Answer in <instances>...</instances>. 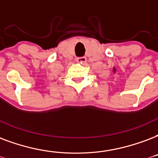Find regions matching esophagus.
I'll use <instances>...</instances> for the list:
<instances>
[{"label":"esophagus","mask_w":158,"mask_h":158,"mask_svg":"<svg viewBox=\"0 0 158 158\" xmlns=\"http://www.w3.org/2000/svg\"><path fill=\"white\" fill-rule=\"evenodd\" d=\"M77 62L78 63H80V64H84L87 62V59L86 57H79V58H77Z\"/></svg>","instance_id":"obj_1"}]
</instances>
